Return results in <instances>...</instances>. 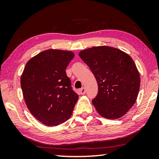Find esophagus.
<instances>
[{"mask_svg": "<svg viewBox=\"0 0 159 159\" xmlns=\"http://www.w3.org/2000/svg\"><path fill=\"white\" fill-rule=\"evenodd\" d=\"M79 92H80V94H81V95H84V94H85V92H86L85 88H84V87H83V88L79 89Z\"/></svg>", "mask_w": 159, "mask_h": 159, "instance_id": "34e87169", "label": "esophagus"}]
</instances>
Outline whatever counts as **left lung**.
<instances>
[{
    "label": "left lung",
    "mask_w": 159,
    "mask_h": 159,
    "mask_svg": "<svg viewBox=\"0 0 159 159\" xmlns=\"http://www.w3.org/2000/svg\"><path fill=\"white\" fill-rule=\"evenodd\" d=\"M79 55L98 85L92 100L97 112L111 120L124 116L135 103L140 87L139 72L133 59L121 50L107 46L83 50Z\"/></svg>",
    "instance_id": "obj_1"
}]
</instances>
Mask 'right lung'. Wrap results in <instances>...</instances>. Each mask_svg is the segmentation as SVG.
<instances>
[{
    "label": "right lung",
    "instance_id": "right-lung-1",
    "mask_svg": "<svg viewBox=\"0 0 159 159\" xmlns=\"http://www.w3.org/2000/svg\"><path fill=\"white\" fill-rule=\"evenodd\" d=\"M74 57L72 51L46 50L29 60L22 74L20 84L26 107L47 126L68 120L79 99L66 72Z\"/></svg>",
    "mask_w": 159,
    "mask_h": 159
}]
</instances>
